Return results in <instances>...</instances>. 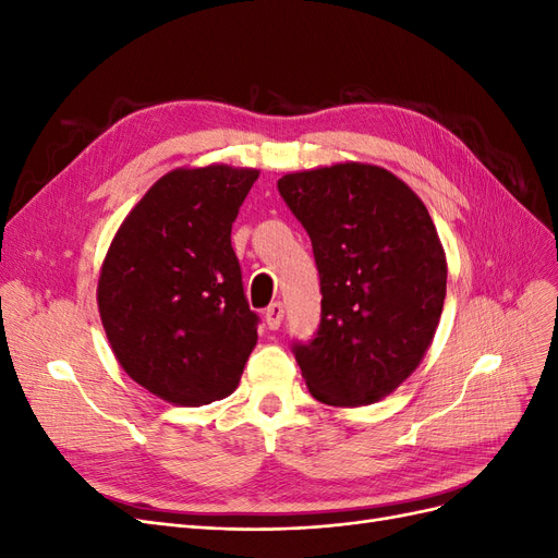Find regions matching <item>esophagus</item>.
Returning <instances> with one entry per match:
<instances>
[{
  "label": "esophagus",
  "mask_w": 558,
  "mask_h": 558,
  "mask_svg": "<svg viewBox=\"0 0 558 558\" xmlns=\"http://www.w3.org/2000/svg\"><path fill=\"white\" fill-rule=\"evenodd\" d=\"M281 320H283V305L281 302H272V305L265 310V324L269 330H277L281 326Z\"/></svg>",
  "instance_id": "esophagus-1"
}]
</instances>
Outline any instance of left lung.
Instances as JSON below:
<instances>
[{
  "label": "left lung",
  "instance_id": "left-lung-1",
  "mask_svg": "<svg viewBox=\"0 0 558 558\" xmlns=\"http://www.w3.org/2000/svg\"><path fill=\"white\" fill-rule=\"evenodd\" d=\"M279 195L307 230L320 320L293 342L316 400L359 408L388 396L428 351L447 295V260L410 185L375 165L286 174Z\"/></svg>",
  "mask_w": 558,
  "mask_h": 558
}]
</instances>
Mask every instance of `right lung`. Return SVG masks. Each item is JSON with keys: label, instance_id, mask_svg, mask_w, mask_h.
Instances as JSON below:
<instances>
[{"label": "right lung", "instance_id": "right-lung-1", "mask_svg": "<svg viewBox=\"0 0 558 558\" xmlns=\"http://www.w3.org/2000/svg\"><path fill=\"white\" fill-rule=\"evenodd\" d=\"M256 170L209 165L150 185L109 246L97 305L125 373L167 402L230 396L258 340L230 244Z\"/></svg>", "mask_w": 558, "mask_h": 558}]
</instances>
